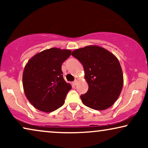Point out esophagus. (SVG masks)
Returning a JSON list of instances; mask_svg holds the SVG:
<instances>
[{
	"label": "esophagus",
	"mask_w": 148,
	"mask_h": 148,
	"mask_svg": "<svg viewBox=\"0 0 148 148\" xmlns=\"http://www.w3.org/2000/svg\"><path fill=\"white\" fill-rule=\"evenodd\" d=\"M77 82H78V81H77V80H75V81H74V82H73V84L74 86H76V85L77 84Z\"/></svg>",
	"instance_id": "34e87169"
}]
</instances>
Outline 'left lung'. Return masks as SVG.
I'll return each instance as SVG.
<instances>
[{
  "mask_svg": "<svg viewBox=\"0 0 148 148\" xmlns=\"http://www.w3.org/2000/svg\"><path fill=\"white\" fill-rule=\"evenodd\" d=\"M72 56L83 64L89 88L81 96L85 106L96 110L112 106L120 96L123 74L118 58L108 50L96 45L75 50Z\"/></svg>",
  "mask_w": 148,
  "mask_h": 148,
  "instance_id": "left-lung-1",
  "label": "left lung"
}]
</instances>
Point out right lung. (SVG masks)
I'll list each match as a JSON object with an SVG mask.
<instances>
[{"label":"right lung","instance_id":"add662e5","mask_svg":"<svg viewBox=\"0 0 148 148\" xmlns=\"http://www.w3.org/2000/svg\"><path fill=\"white\" fill-rule=\"evenodd\" d=\"M71 54L70 50L52 48L28 60L23 73V90L36 109L50 112L64 104L71 86L64 81L61 66Z\"/></svg>","mask_w":148,"mask_h":148}]
</instances>
